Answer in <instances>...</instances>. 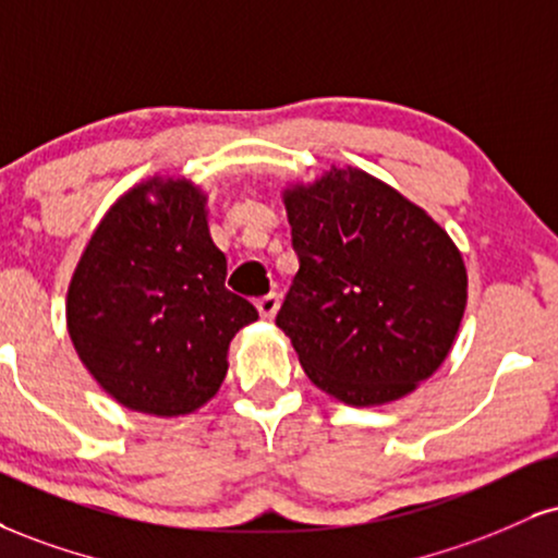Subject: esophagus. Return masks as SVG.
I'll list each match as a JSON object with an SVG mask.
<instances>
[{"mask_svg":"<svg viewBox=\"0 0 558 558\" xmlns=\"http://www.w3.org/2000/svg\"><path fill=\"white\" fill-rule=\"evenodd\" d=\"M278 306H280L278 293H267V296L257 299V312L262 319H272L275 312H278Z\"/></svg>","mask_w":558,"mask_h":558,"instance_id":"esophagus-1","label":"esophagus"}]
</instances>
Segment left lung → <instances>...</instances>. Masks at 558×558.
Masks as SVG:
<instances>
[{
    "mask_svg": "<svg viewBox=\"0 0 558 558\" xmlns=\"http://www.w3.org/2000/svg\"><path fill=\"white\" fill-rule=\"evenodd\" d=\"M299 272L275 325L306 377L348 405H381L432 377L458 335V246L392 186L332 169L286 192Z\"/></svg>",
    "mask_w": 558,
    "mask_h": 558,
    "instance_id": "1",
    "label": "left lung"
}]
</instances>
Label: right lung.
Returning a JSON list of instances; mask_svg holds the SVG:
<instances>
[{
	"mask_svg": "<svg viewBox=\"0 0 558 558\" xmlns=\"http://www.w3.org/2000/svg\"><path fill=\"white\" fill-rule=\"evenodd\" d=\"M257 317L226 288V254L190 181L153 179L126 192L66 293V330L87 372L124 408L153 415L205 405L226 379L228 343Z\"/></svg>",
	"mask_w": 558,
	"mask_h": 558,
	"instance_id": "1",
	"label": "right lung"
}]
</instances>
